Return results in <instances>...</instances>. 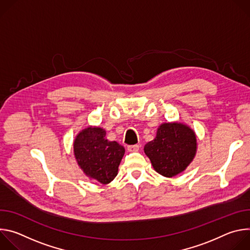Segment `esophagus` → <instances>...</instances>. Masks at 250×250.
Wrapping results in <instances>:
<instances>
[{
    "mask_svg": "<svg viewBox=\"0 0 250 250\" xmlns=\"http://www.w3.org/2000/svg\"><path fill=\"white\" fill-rule=\"evenodd\" d=\"M139 147H140V146H138V145H135V146H127V150H128L129 152H136V151L139 150Z\"/></svg>",
    "mask_w": 250,
    "mask_h": 250,
    "instance_id": "1",
    "label": "esophagus"
}]
</instances>
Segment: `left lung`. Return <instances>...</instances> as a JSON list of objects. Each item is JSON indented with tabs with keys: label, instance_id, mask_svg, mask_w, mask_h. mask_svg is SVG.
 <instances>
[{
	"label": "left lung",
	"instance_id": "8db88e82",
	"mask_svg": "<svg viewBox=\"0 0 250 250\" xmlns=\"http://www.w3.org/2000/svg\"><path fill=\"white\" fill-rule=\"evenodd\" d=\"M197 135L183 123H164L157 128L156 136L147 142L145 153L154 170L171 178L182 173L197 153Z\"/></svg>",
	"mask_w": 250,
	"mask_h": 250
}]
</instances>
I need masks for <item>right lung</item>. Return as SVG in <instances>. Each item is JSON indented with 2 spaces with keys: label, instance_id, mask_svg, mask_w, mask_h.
Masks as SVG:
<instances>
[{
  "label": "right lung",
  "instance_id": "1",
  "mask_svg": "<svg viewBox=\"0 0 250 250\" xmlns=\"http://www.w3.org/2000/svg\"><path fill=\"white\" fill-rule=\"evenodd\" d=\"M100 126H87L79 131L73 142L74 156L80 169L90 179L103 185L112 182L118 175L125 147L105 137Z\"/></svg>",
  "mask_w": 250,
  "mask_h": 250
}]
</instances>
